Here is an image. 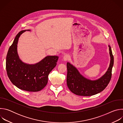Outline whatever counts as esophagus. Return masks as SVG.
Listing matches in <instances>:
<instances>
[{
  "label": "esophagus",
  "instance_id": "34e87169",
  "mask_svg": "<svg viewBox=\"0 0 123 123\" xmlns=\"http://www.w3.org/2000/svg\"><path fill=\"white\" fill-rule=\"evenodd\" d=\"M71 57H70V56L68 55H65L64 57H63V59L64 61H67L70 59Z\"/></svg>",
  "mask_w": 123,
  "mask_h": 123
}]
</instances>
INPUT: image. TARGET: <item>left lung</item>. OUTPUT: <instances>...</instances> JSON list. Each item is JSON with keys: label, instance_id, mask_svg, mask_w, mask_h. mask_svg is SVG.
<instances>
[{"label": "left lung", "instance_id": "obj_1", "mask_svg": "<svg viewBox=\"0 0 123 123\" xmlns=\"http://www.w3.org/2000/svg\"><path fill=\"white\" fill-rule=\"evenodd\" d=\"M109 47L111 61L108 71L101 78L96 80L86 79L82 76L78 69L71 63H67V84L69 90L77 95L89 96L96 94L103 91L110 83L114 58L110 46Z\"/></svg>", "mask_w": 123, "mask_h": 123}]
</instances>
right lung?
Here are the masks:
<instances>
[{
  "mask_svg": "<svg viewBox=\"0 0 123 123\" xmlns=\"http://www.w3.org/2000/svg\"><path fill=\"white\" fill-rule=\"evenodd\" d=\"M23 30L17 34L10 47L6 56V68L12 83L19 89L31 92L41 91L47 85L48 75L56 65L57 56H47L35 64H27L19 58L17 51L18 39Z\"/></svg>",
  "mask_w": 123,
  "mask_h": 123,
  "instance_id": "add662e5",
  "label": "right lung"
}]
</instances>
